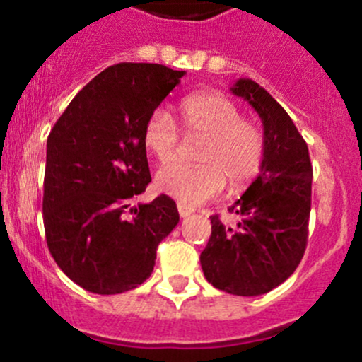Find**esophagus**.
Segmentation results:
<instances>
[{
    "instance_id": "34e87169",
    "label": "esophagus",
    "mask_w": 362,
    "mask_h": 362,
    "mask_svg": "<svg viewBox=\"0 0 362 362\" xmlns=\"http://www.w3.org/2000/svg\"><path fill=\"white\" fill-rule=\"evenodd\" d=\"M177 208H178V214H180V217H187V215H191L192 211H194L191 206H187V204H184V203H177Z\"/></svg>"
}]
</instances>
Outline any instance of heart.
<instances>
[{
  "instance_id": "obj_1",
  "label": "heart",
  "mask_w": 362,
  "mask_h": 362,
  "mask_svg": "<svg viewBox=\"0 0 362 362\" xmlns=\"http://www.w3.org/2000/svg\"><path fill=\"white\" fill-rule=\"evenodd\" d=\"M180 119L187 136H203L199 164L182 160L160 168L156 185L177 202L194 206L217 198L226 187H242L261 173L266 159V136L257 124L243 119L238 105L222 93H198L184 98ZM145 148L159 163L177 154L182 131L164 108L147 115L141 131Z\"/></svg>"
}]
</instances>
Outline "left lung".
Masks as SVG:
<instances>
[{
    "mask_svg": "<svg viewBox=\"0 0 362 362\" xmlns=\"http://www.w3.org/2000/svg\"><path fill=\"white\" fill-rule=\"evenodd\" d=\"M261 115L266 159L245 194L228 208L238 222L211 215V235L202 252L208 282L224 293L259 296L286 282L301 262L308 242L312 163L308 145L293 119L254 80L233 87Z\"/></svg>",
    "mask_w": 362,
    "mask_h": 362,
    "instance_id": "obj_1",
    "label": "left lung"
}]
</instances>
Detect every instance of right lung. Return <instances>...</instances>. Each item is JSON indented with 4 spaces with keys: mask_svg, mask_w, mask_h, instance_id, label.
<instances>
[{
    "mask_svg": "<svg viewBox=\"0 0 362 362\" xmlns=\"http://www.w3.org/2000/svg\"><path fill=\"white\" fill-rule=\"evenodd\" d=\"M185 71L119 63L71 100L47 138L43 226L54 261L89 293L120 294L141 286L156 250L178 224L173 199L160 194L126 208L151 178L141 131L147 115Z\"/></svg>",
    "mask_w": 362,
    "mask_h": 362,
    "instance_id": "obj_1",
    "label": "right lung"
}]
</instances>
